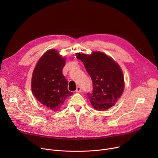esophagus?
<instances>
[{"label": "esophagus", "mask_w": 158, "mask_h": 158, "mask_svg": "<svg viewBox=\"0 0 158 158\" xmlns=\"http://www.w3.org/2000/svg\"><path fill=\"white\" fill-rule=\"evenodd\" d=\"M81 91V87L80 86H77V88H76V92H77V93H79V92H80Z\"/></svg>", "instance_id": "1"}]
</instances>
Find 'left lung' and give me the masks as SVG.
Returning <instances> with one entry per match:
<instances>
[{"label":"left lung","instance_id":"1","mask_svg":"<svg viewBox=\"0 0 158 158\" xmlns=\"http://www.w3.org/2000/svg\"><path fill=\"white\" fill-rule=\"evenodd\" d=\"M83 62L93 83V91L88 93L89 100L96 110L103 111L112 107L121 97L124 78L120 66L111 57L100 52L92 54H76Z\"/></svg>","mask_w":158,"mask_h":158}]
</instances>
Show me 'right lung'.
<instances>
[{"mask_svg":"<svg viewBox=\"0 0 158 158\" xmlns=\"http://www.w3.org/2000/svg\"><path fill=\"white\" fill-rule=\"evenodd\" d=\"M64 64V58L56 50L51 49L40 57L32 73L33 95L37 101L55 111L73 94L68 90V82L62 73Z\"/></svg>","mask_w":158,"mask_h":158,"instance_id":"right-lung-1","label":"right lung"}]
</instances>
